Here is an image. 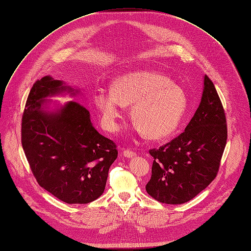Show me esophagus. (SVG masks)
<instances>
[{
	"mask_svg": "<svg viewBox=\"0 0 251 251\" xmlns=\"http://www.w3.org/2000/svg\"><path fill=\"white\" fill-rule=\"evenodd\" d=\"M123 155H124L125 157H128V159H131V157L136 156V152H134V151H130V150H124V151H123Z\"/></svg>",
	"mask_w": 251,
	"mask_h": 251,
	"instance_id": "34e87169",
	"label": "esophagus"
}]
</instances>
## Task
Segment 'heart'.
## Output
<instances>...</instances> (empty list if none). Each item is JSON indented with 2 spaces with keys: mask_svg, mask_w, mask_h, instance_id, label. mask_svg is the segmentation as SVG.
Segmentation results:
<instances>
[{
  "mask_svg": "<svg viewBox=\"0 0 251 251\" xmlns=\"http://www.w3.org/2000/svg\"><path fill=\"white\" fill-rule=\"evenodd\" d=\"M95 103L105 129L120 128L123 105H131L136 130L150 139H162L175 132L187 105L185 91L159 72L140 71L117 77L111 90L100 88Z\"/></svg>",
  "mask_w": 251,
  "mask_h": 251,
  "instance_id": "b5f03b06",
  "label": "heart"
}]
</instances>
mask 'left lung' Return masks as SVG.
Returning <instances> with one entry per match:
<instances>
[{"label":"left lung","mask_w":251,"mask_h":251,"mask_svg":"<svg viewBox=\"0 0 251 251\" xmlns=\"http://www.w3.org/2000/svg\"><path fill=\"white\" fill-rule=\"evenodd\" d=\"M226 123L216 87L205 75L201 103L185 131L150 151L153 163L148 193L160 202L181 204L205 189L218 174L227 142Z\"/></svg>","instance_id":"left-lung-1"}]
</instances>
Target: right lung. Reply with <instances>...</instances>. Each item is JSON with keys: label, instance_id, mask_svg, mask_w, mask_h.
<instances>
[{"label": "right lung", "instance_id": "right-lung-1", "mask_svg": "<svg viewBox=\"0 0 251 251\" xmlns=\"http://www.w3.org/2000/svg\"><path fill=\"white\" fill-rule=\"evenodd\" d=\"M64 92L74 97L79 90L50 76L33 84L22 116V148L44 189L66 203H88L104 190L117 146L98 132L80 103L49 110L47 98Z\"/></svg>", "mask_w": 251, "mask_h": 251}]
</instances>
